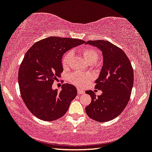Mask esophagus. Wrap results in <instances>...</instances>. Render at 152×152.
<instances>
[{
	"instance_id": "obj_1",
	"label": "esophagus",
	"mask_w": 152,
	"mask_h": 152,
	"mask_svg": "<svg viewBox=\"0 0 152 152\" xmlns=\"http://www.w3.org/2000/svg\"><path fill=\"white\" fill-rule=\"evenodd\" d=\"M85 91L83 90V89H80V88H78V94H79V95H81V94H84L85 93Z\"/></svg>"
}]
</instances>
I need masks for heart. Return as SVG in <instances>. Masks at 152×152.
Listing matches in <instances>:
<instances>
[{"instance_id":"heart-1","label":"heart","mask_w":152,"mask_h":152,"mask_svg":"<svg viewBox=\"0 0 152 152\" xmlns=\"http://www.w3.org/2000/svg\"><path fill=\"white\" fill-rule=\"evenodd\" d=\"M83 55L85 59L89 64H93L97 61L99 57L98 53L95 49L91 48H85L82 50ZM73 57V51L68 50L64 55L61 59V64L64 67H69L71 63V60ZM91 79V76L88 74L81 73L79 72H75L68 76V80L76 86H82L85 83H88Z\"/></svg>"}]
</instances>
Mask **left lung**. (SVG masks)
I'll use <instances>...</instances> for the list:
<instances>
[{"label": "left lung", "mask_w": 152, "mask_h": 152, "mask_svg": "<svg viewBox=\"0 0 152 152\" xmlns=\"http://www.w3.org/2000/svg\"><path fill=\"white\" fill-rule=\"evenodd\" d=\"M86 44L102 51L103 64L99 76L95 80V88L102 91L96 97L92 91L86 93L91 97L86 113L97 122L112 120L123 112L128 104L133 86L134 73L128 57L119 47L106 40H88Z\"/></svg>", "instance_id": "8db88e82"}]
</instances>
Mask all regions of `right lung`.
<instances>
[{
  "label": "right lung",
  "mask_w": 152,
  "mask_h": 152,
  "mask_svg": "<svg viewBox=\"0 0 152 152\" xmlns=\"http://www.w3.org/2000/svg\"><path fill=\"white\" fill-rule=\"evenodd\" d=\"M85 40L50 37L34 43L26 52L18 72L21 98L33 115L45 121L63 116L77 95V89L64 84L58 92L52 85L63 72L62 56Z\"/></svg>",
  "instance_id": "add662e5"
}]
</instances>
